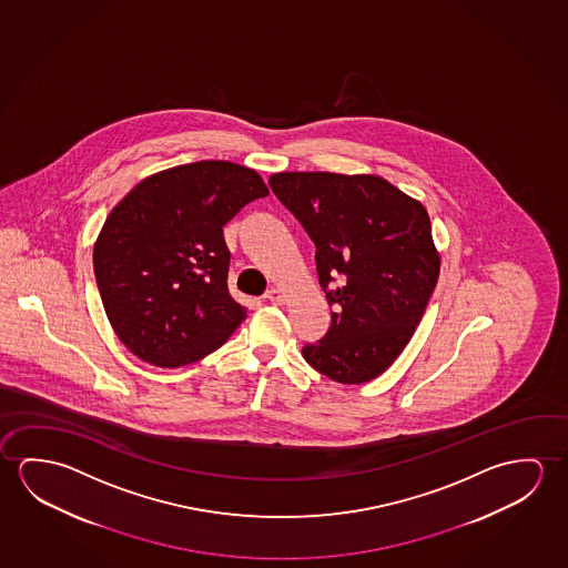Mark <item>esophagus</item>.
<instances>
[{"mask_svg":"<svg viewBox=\"0 0 568 568\" xmlns=\"http://www.w3.org/2000/svg\"><path fill=\"white\" fill-rule=\"evenodd\" d=\"M266 297L271 300L272 304H282V302H284V294H282L278 288L268 290Z\"/></svg>","mask_w":568,"mask_h":568,"instance_id":"esophagus-1","label":"esophagus"}]
</instances>
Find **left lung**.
Listing matches in <instances>:
<instances>
[{
    "instance_id": "left-lung-1",
    "label": "left lung",
    "mask_w": 568,
    "mask_h": 568,
    "mask_svg": "<svg viewBox=\"0 0 568 568\" xmlns=\"http://www.w3.org/2000/svg\"><path fill=\"white\" fill-rule=\"evenodd\" d=\"M268 183L314 241L320 286L334 307L304 359L342 385L378 377L410 342L438 282L430 216L378 175L282 172Z\"/></svg>"
}]
</instances>
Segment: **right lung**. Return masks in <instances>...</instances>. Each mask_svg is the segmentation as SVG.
Wrapping results in <instances>:
<instances>
[{
    "mask_svg": "<svg viewBox=\"0 0 568 568\" xmlns=\"http://www.w3.org/2000/svg\"><path fill=\"white\" fill-rule=\"evenodd\" d=\"M266 195L251 168L205 160L153 173L110 211L94 276L112 329L135 357L175 369L233 335L246 307L229 294L223 226Z\"/></svg>",
    "mask_w": 568,
    "mask_h": 568,
    "instance_id": "add662e5",
    "label": "right lung"
}]
</instances>
